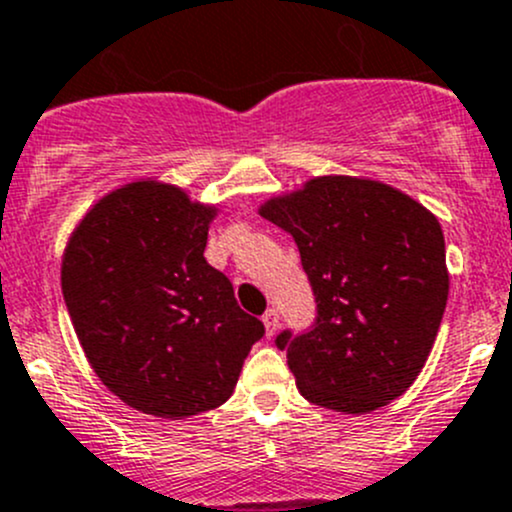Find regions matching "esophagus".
I'll list each match as a JSON object with an SVG mask.
<instances>
[{
  "label": "esophagus",
  "instance_id": "obj_1",
  "mask_svg": "<svg viewBox=\"0 0 512 512\" xmlns=\"http://www.w3.org/2000/svg\"><path fill=\"white\" fill-rule=\"evenodd\" d=\"M262 324H265L267 337H272L277 332V327H280V314H277V309H267L265 317H262Z\"/></svg>",
  "mask_w": 512,
  "mask_h": 512
}]
</instances>
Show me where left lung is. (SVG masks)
Here are the masks:
<instances>
[{
  "instance_id": "1",
  "label": "left lung",
  "mask_w": 512,
  "mask_h": 512,
  "mask_svg": "<svg viewBox=\"0 0 512 512\" xmlns=\"http://www.w3.org/2000/svg\"><path fill=\"white\" fill-rule=\"evenodd\" d=\"M257 213L289 232L317 297L312 332H282L299 394L339 414H369L421 374L448 299L436 215L361 175H317Z\"/></svg>"
}]
</instances>
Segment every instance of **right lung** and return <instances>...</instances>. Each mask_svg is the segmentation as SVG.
Masks as SVG:
<instances>
[{
	"instance_id": "1",
	"label": "right lung",
	"mask_w": 512,
	"mask_h": 512,
	"mask_svg": "<svg viewBox=\"0 0 512 512\" xmlns=\"http://www.w3.org/2000/svg\"><path fill=\"white\" fill-rule=\"evenodd\" d=\"M218 203L136 178L98 198L69 235L61 292L91 369L123 404L190 418L232 396L265 334L205 260Z\"/></svg>"
}]
</instances>
